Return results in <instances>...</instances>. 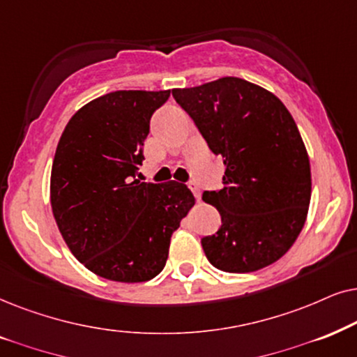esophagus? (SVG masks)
I'll list each match as a JSON object with an SVG mask.
<instances>
[{
	"mask_svg": "<svg viewBox=\"0 0 357 357\" xmlns=\"http://www.w3.org/2000/svg\"><path fill=\"white\" fill-rule=\"evenodd\" d=\"M188 188L192 191L194 197H196V201H201V189H199L197 184L194 183V181H191V183H188Z\"/></svg>",
	"mask_w": 357,
	"mask_h": 357,
	"instance_id": "1",
	"label": "esophagus"
}]
</instances>
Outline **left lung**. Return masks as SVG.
I'll use <instances>...</instances> for the list:
<instances>
[{
  "instance_id": "obj_1",
  "label": "left lung",
  "mask_w": 357,
  "mask_h": 357,
  "mask_svg": "<svg viewBox=\"0 0 357 357\" xmlns=\"http://www.w3.org/2000/svg\"><path fill=\"white\" fill-rule=\"evenodd\" d=\"M171 93L227 166L223 188L202 194L222 217L217 234L201 240L207 259L225 273L273 264L301 234L312 194L310 161L291 112L235 76Z\"/></svg>"
}]
</instances>
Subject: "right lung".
Instances as JSON below:
<instances>
[{"mask_svg": "<svg viewBox=\"0 0 357 357\" xmlns=\"http://www.w3.org/2000/svg\"><path fill=\"white\" fill-rule=\"evenodd\" d=\"M169 91H114L83 106L52 165L50 202L71 253L109 281L145 282L163 271L169 240L196 199L186 184L142 183L150 119Z\"/></svg>", "mask_w": 357, "mask_h": 357, "instance_id": "right-lung-1", "label": "right lung"}]
</instances>
